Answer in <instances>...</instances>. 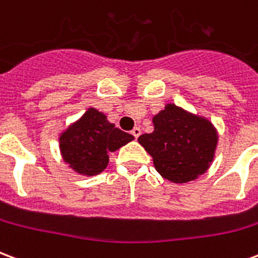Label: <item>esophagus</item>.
<instances>
[{
  "instance_id": "34e87169",
  "label": "esophagus",
  "mask_w": 258,
  "mask_h": 258,
  "mask_svg": "<svg viewBox=\"0 0 258 258\" xmlns=\"http://www.w3.org/2000/svg\"><path fill=\"white\" fill-rule=\"evenodd\" d=\"M131 134L134 135V138H138L141 135V128L140 127H134V130L131 131Z\"/></svg>"
}]
</instances>
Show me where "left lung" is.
I'll return each instance as SVG.
<instances>
[{
    "instance_id": "obj_1",
    "label": "left lung",
    "mask_w": 258,
    "mask_h": 258,
    "mask_svg": "<svg viewBox=\"0 0 258 258\" xmlns=\"http://www.w3.org/2000/svg\"><path fill=\"white\" fill-rule=\"evenodd\" d=\"M153 133L138 142L153 157L156 171L174 184H185L210 168L218 145V133L209 118L175 103H167L153 116Z\"/></svg>"
}]
</instances>
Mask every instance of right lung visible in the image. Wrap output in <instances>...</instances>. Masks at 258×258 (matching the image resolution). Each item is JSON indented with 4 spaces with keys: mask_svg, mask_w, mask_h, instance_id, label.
<instances>
[{
    "mask_svg": "<svg viewBox=\"0 0 258 258\" xmlns=\"http://www.w3.org/2000/svg\"><path fill=\"white\" fill-rule=\"evenodd\" d=\"M134 140L116 128L106 114L88 107L85 113L59 135V151L63 162L76 173L98 175L107 167L109 153Z\"/></svg>",
    "mask_w": 258,
    "mask_h": 258,
    "instance_id": "1",
    "label": "right lung"
}]
</instances>
